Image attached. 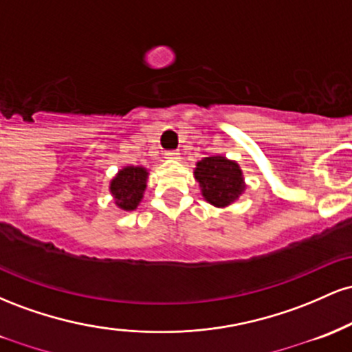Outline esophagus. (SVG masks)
<instances>
[{"mask_svg":"<svg viewBox=\"0 0 352 352\" xmlns=\"http://www.w3.org/2000/svg\"><path fill=\"white\" fill-rule=\"evenodd\" d=\"M165 159L179 160L180 159V152L179 151H167V152H165Z\"/></svg>","mask_w":352,"mask_h":352,"instance_id":"34e87169","label":"esophagus"}]
</instances>
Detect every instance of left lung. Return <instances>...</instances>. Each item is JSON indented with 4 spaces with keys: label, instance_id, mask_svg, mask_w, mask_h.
<instances>
[{
    "label": "left lung",
    "instance_id": "obj_1",
    "mask_svg": "<svg viewBox=\"0 0 352 352\" xmlns=\"http://www.w3.org/2000/svg\"><path fill=\"white\" fill-rule=\"evenodd\" d=\"M195 165L193 177L199 182L201 197L213 207L227 208L245 193L243 170L236 160H230L225 155H212L204 157Z\"/></svg>",
    "mask_w": 352,
    "mask_h": 352
}]
</instances>
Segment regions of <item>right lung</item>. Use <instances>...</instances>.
<instances>
[{
    "mask_svg": "<svg viewBox=\"0 0 352 352\" xmlns=\"http://www.w3.org/2000/svg\"><path fill=\"white\" fill-rule=\"evenodd\" d=\"M148 170L142 165H125L109 182V192L116 207L122 212H134L144 199Z\"/></svg>",
    "mask_w": 352,
    "mask_h": 352,
    "instance_id": "obj_1",
    "label": "right lung"
}]
</instances>
